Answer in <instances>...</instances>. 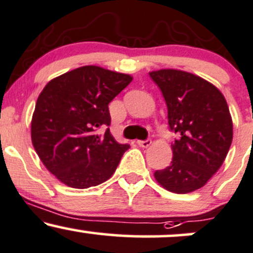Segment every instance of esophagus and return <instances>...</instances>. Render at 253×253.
Here are the masks:
<instances>
[{"instance_id": "34e87169", "label": "esophagus", "mask_w": 253, "mask_h": 253, "mask_svg": "<svg viewBox=\"0 0 253 253\" xmlns=\"http://www.w3.org/2000/svg\"><path fill=\"white\" fill-rule=\"evenodd\" d=\"M151 143H152V141H151V139H145V140H138V141H136V144H138L140 147H149Z\"/></svg>"}]
</instances>
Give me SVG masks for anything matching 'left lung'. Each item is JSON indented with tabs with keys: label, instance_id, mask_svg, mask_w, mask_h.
<instances>
[{
	"label": "left lung",
	"instance_id": "1",
	"mask_svg": "<svg viewBox=\"0 0 253 253\" xmlns=\"http://www.w3.org/2000/svg\"><path fill=\"white\" fill-rule=\"evenodd\" d=\"M168 107L172 144L170 167L157 170L165 189L187 194L203 187L219 170L233 138V125L223 95L203 78L181 70L150 72Z\"/></svg>",
	"mask_w": 253,
	"mask_h": 253
}]
</instances>
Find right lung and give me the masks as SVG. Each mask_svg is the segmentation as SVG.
<instances>
[{
    "label": "right lung",
    "mask_w": 253,
    "mask_h": 253,
    "mask_svg": "<svg viewBox=\"0 0 253 253\" xmlns=\"http://www.w3.org/2000/svg\"><path fill=\"white\" fill-rule=\"evenodd\" d=\"M129 75L82 66L46 84L32 118V143L46 169L77 189L95 187L117 170L129 149L110 134L108 104ZM106 128L103 135L97 130Z\"/></svg>",
    "instance_id": "1"
}]
</instances>
